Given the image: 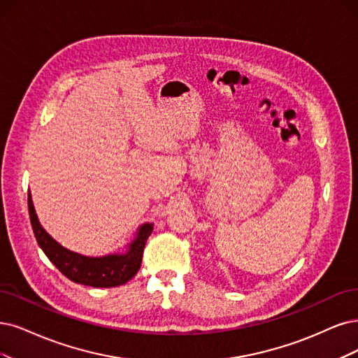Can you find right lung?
I'll list each match as a JSON object with an SVG mask.
<instances>
[{
  "label": "right lung",
  "instance_id": "obj_1",
  "mask_svg": "<svg viewBox=\"0 0 358 358\" xmlns=\"http://www.w3.org/2000/svg\"><path fill=\"white\" fill-rule=\"evenodd\" d=\"M28 208L32 230L39 248L69 280L92 287H115L131 280L140 270L144 245L153 230L152 224H144L140 227L137 239L129 245L127 254L90 258L63 248L41 227L35 214L31 193H28Z\"/></svg>",
  "mask_w": 358,
  "mask_h": 358
}]
</instances>
